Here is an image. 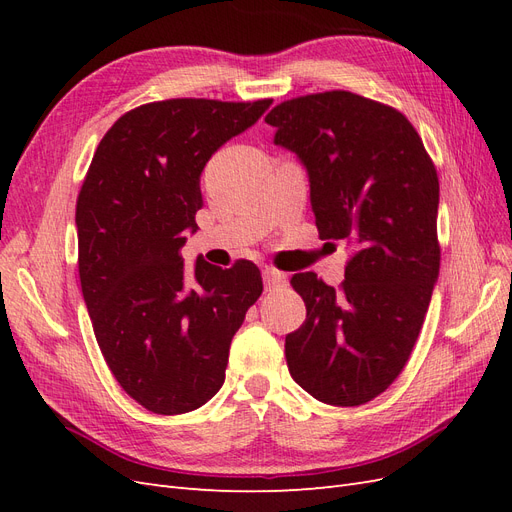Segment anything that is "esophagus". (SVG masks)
I'll return each mask as SVG.
<instances>
[{
    "mask_svg": "<svg viewBox=\"0 0 512 512\" xmlns=\"http://www.w3.org/2000/svg\"><path fill=\"white\" fill-rule=\"evenodd\" d=\"M262 280H265L267 290H275V288H284L288 284V275L277 269H265L262 271Z\"/></svg>",
    "mask_w": 512,
    "mask_h": 512,
    "instance_id": "esophagus-1",
    "label": "esophagus"
}]
</instances>
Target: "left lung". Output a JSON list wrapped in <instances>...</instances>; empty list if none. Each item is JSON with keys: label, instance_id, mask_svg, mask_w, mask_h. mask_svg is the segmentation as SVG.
I'll list each match as a JSON object with an SVG mask.
<instances>
[{"label": "left lung", "instance_id": "8db88e82", "mask_svg": "<svg viewBox=\"0 0 512 512\" xmlns=\"http://www.w3.org/2000/svg\"><path fill=\"white\" fill-rule=\"evenodd\" d=\"M265 121L307 170L320 239L352 245L339 290L292 275L307 318L286 335L290 376L324 404H367L404 369L438 282V173L404 115L350 91L282 102Z\"/></svg>", "mask_w": 512, "mask_h": 512}]
</instances>
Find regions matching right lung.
I'll list each match as a JSON object with an SVG mask.
<instances>
[{"label": "right lung", "mask_w": 512, "mask_h": 512, "mask_svg": "<svg viewBox=\"0 0 512 512\" xmlns=\"http://www.w3.org/2000/svg\"><path fill=\"white\" fill-rule=\"evenodd\" d=\"M271 100L177 98L119 117L104 134L76 200L79 275L113 376L156 414L200 408L224 384L232 335L262 292L250 260L183 265L198 230L200 175Z\"/></svg>", "instance_id": "add662e5"}]
</instances>
